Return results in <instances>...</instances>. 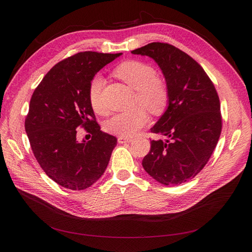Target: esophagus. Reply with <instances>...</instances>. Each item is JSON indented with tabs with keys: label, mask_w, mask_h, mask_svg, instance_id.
<instances>
[{
	"label": "esophagus",
	"mask_w": 252,
	"mask_h": 252,
	"mask_svg": "<svg viewBox=\"0 0 252 252\" xmlns=\"http://www.w3.org/2000/svg\"><path fill=\"white\" fill-rule=\"evenodd\" d=\"M132 141V138H129V136H119L118 142L120 144H123V143H129Z\"/></svg>",
	"instance_id": "obj_1"
}]
</instances>
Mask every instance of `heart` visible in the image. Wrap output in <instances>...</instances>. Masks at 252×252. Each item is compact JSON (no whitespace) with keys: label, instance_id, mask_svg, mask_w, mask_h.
Segmentation results:
<instances>
[{"label":"heart","instance_id":"1","mask_svg":"<svg viewBox=\"0 0 252 252\" xmlns=\"http://www.w3.org/2000/svg\"><path fill=\"white\" fill-rule=\"evenodd\" d=\"M114 74L136 91V104L154 114L165 110L169 102V91L166 83L156 75L155 68L139 60H128L118 65ZM105 80L101 74L91 79L88 87V100L91 108L98 114L106 113L102 93ZM148 114L143 108L116 113L106 121L105 129L120 136H131L147 124Z\"/></svg>","mask_w":252,"mask_h":252}]
</instances>
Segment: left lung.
<instances>
[{"instance_id":"obj_1","label":"left lung","mask_w":252,"mask_h":252,"mask_svg":"<svg viewBox=\"0 0 252 252\" xmlns=\"http://www.w3.org/2000/svg\"><path fill=\"white\" fill-rule=\"evenodd\" d=\"M155 60L166 81L169 102L150 130L166 140L150 141L143 168L165 186L188 182L207 164L222 131L215 85L202 66L167 43H150L131 51Z\"/></svg>"}]
</instances>
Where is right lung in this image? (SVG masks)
Returning a JSON list of instances; mask_svg holds the SVG:
<instances>
[{
    "instance_id": "add662e5",
    "label": "right lung",
    "mask_w": 252,
    "mask_h": 252,
    "mask_svg": "<svg viewBox=\"0 0 252 252\" xmlns=\"http://www.w3.org/2000/svg\"><path fill=\"white\" fill-rule=\"evenodd\" d=\"M122 53L84 51L61 61L34 90L25 130L37 163L59 185L71 190L90 187L105 172L117 138L101 131L88 100L96 72ZM93 134L77 141L76 129Z\"/></svg>"
}]
</instances>
